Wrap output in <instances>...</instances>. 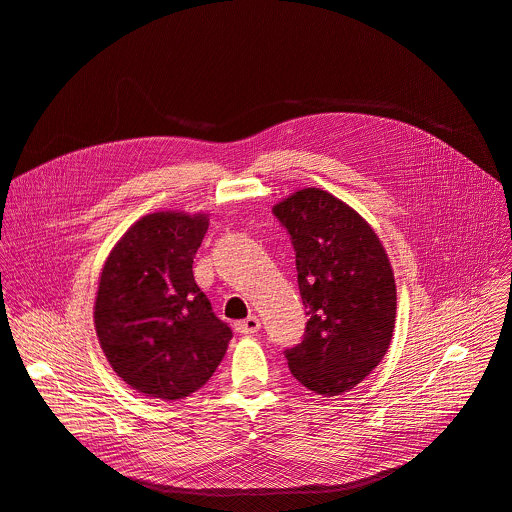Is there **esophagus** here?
Listing matches in <instances>:
<instances>
[{"instance_id": "obj_1", "label": "esophagus", "mask_w": 512, "mask_h": 512, "mask_svg": "<svg viewBox=\"0 0 512 512\" xmlns=\"http://www.w3.org/2000/svg\"><path fill=\"white\" fill-rule=\"evenodd\" d=\"M260 329V319L258 317H248V319H244V321H238L236 323V331L238 333H242V335H252V333H256Z\"/></svg>"}]
</instances>
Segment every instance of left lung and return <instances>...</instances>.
Instances as JSON below:
<instances>
[{"mask_svg":"<svg viewBox=\"0 0 512 512\" xmlns=\"http://www.w3.org/2000/svg\"><path fill=\"white\" fill-rule=\"evenodd\" d=\"M272 212L290 234L309 315L302 341L284 351L290 373L319 395H341L379 365L393 337L389 258L373 228L319 187L298 189Z\"/></svg>","mask_w":512,"mask_h":512,"instance_id":"obj_1","label":"left lung"}]
</instances>
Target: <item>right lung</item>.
Here are the masks:
<instances>
[{
	"mask_svg": "<svg viewBox=\"0 0 512 512\" xmlns=\"http://www.w3.org/2000/svg\"><path fill=\"white\" fill-rule=\"evenodd\" d=\"M206 214L155 212L135 222L102 266L94 329L115 373L135 391L183 399L222 363L232 329L193 278Z\"/></svg>",
	"mask_w": 512,
	"mask_h": 512,
	"instance_id": "right-lung-1",
	"label": "right lung"
}]
</instances>
